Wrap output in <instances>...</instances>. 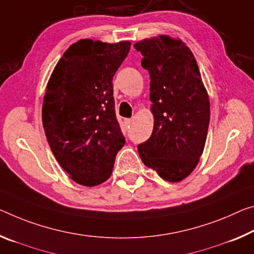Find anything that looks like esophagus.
Here are the masks:
<instances>
[{
    "mask_svg": "<svg viewBox=\"0 0 254 254\" xmlns=\"http://www.w3.org/2000/svg\"><path fill=\"white\" fill-rule=\"evenodd\" d=\"M124 122H126L127 127H130V126L132 124V120L131 119H126V121H124Z\"/></svg>",
    "mask_w": 254,
    "mask_h": 254,
    "instance_id": "obj_1",
    "label": "esophagus"
}]
</instances>
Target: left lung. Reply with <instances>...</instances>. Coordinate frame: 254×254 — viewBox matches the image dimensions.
I'll return each mask as SVG.
<instances>
[{
	"mask_svg": "<svg viewBox=\"0 0 254 254\" xmlns=\"http://www.w3.org/2000/svg\"><path fill=\"white\" fill-rule=\"evenodd\" d=\"M150 75L155 124L147 141L138 144L142 163L168 182L194 170L206 143L210 104L190 48L168 36L134 44Z\"/></svg>",
	"mask_w": 254,
	"mask_h": 254,
	"instance_id": "obj_1",
	"label": "left lung"
}]
</instances>
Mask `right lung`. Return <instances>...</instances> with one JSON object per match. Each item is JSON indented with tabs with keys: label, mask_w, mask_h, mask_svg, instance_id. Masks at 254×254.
Listing matches in <instances>:
<instances>
[{
	"label": "right lung",
	"mask_w": 254,
	"mask_h": 254,
	"mask_svg": "<svg viewBox=\"0 0 254 254\" xmlns=\"http://www.w3.org/2000/svg\"><path fill=\"white\" fill-rule=\"evenodd\" d=\"M81 39L56 64L43 103V127L56 160L74 182L95 187L110 178L126 138L115 114L113 76L130 51Z\"/></svg>",
	"instance_id": "add662e5"
}]
</instances>
